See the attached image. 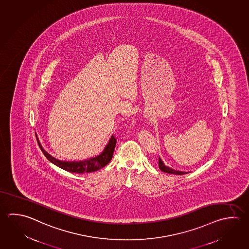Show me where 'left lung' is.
I'll return each instance as SVG.
<instances>
[{
    "label": "left lung",
    "instance_id": "left-lung-1",
    "mask_svg": "<svg viewBox=\"0 0 249 249\" xmlns=\"http://www.w3.org/2000/svg\"><path fill=\"white\" fill-rule=\"evenodd\" d=\"M159 167L162 172L168 173V174H174V175H185L188 174L187 172H181V171H177V170H174L170 167L165 166V164L162 162V160L160 158H159Z\"/></svg>",
    "mask_w": 249,
    "mask_h": 249
}]
</instances>
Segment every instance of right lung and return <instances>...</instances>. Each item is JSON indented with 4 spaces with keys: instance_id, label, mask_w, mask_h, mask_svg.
I'll use <instances>...</instances> for the list:
<instances>
[{
    "instance_id": "right-lung-1",
    "label": "right lung",
    "mask_w": 249,
    "mask_h": 249,
    "mask_svg": "<svg viewBox=\"0 0 249 249\" xmlns=\"http://www.w3.org/2000/svg\"><path fill=\"white\" fill-rule=\"evenodd\" d=\"M36 141L40 147L42 153L45 154V157L48 160H50L51 162L53 163L54 165L62 168L66 171L76 173V174L94 172V171L99 170L100 168H102V167H105L113 157L114 149H115L116 143H117V140L112 135L108 141V145L105 146L103 153L98 156L89 159V160H85L82 161H61L57 159L53 158L48 153H46L45 150L43 149L37 138H36Z\"/></svg>"
}]
</instances>
